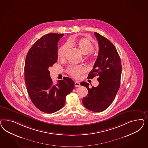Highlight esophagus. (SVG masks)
<instances>
[{"label": "esophagus", "instance_id": "esophagus-1", "mask_svg": "<svg viewBox=\"0 0 148 148\" xmlns=\"http://www.w3.org/2000/svg\"><path fill=\"white\" fill-rule=\"evenodd\" d=\"M75 87H80V82H79L78 81H75Z\"/></svg>", "mask_w": 148, "mask_h": 148}]
</instances>
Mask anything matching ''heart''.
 Returning <instances> with one entry per match:
<instances>
[{
  "label": "heart",
  "instance_id": "obj_1",
  "mask_svg": "<svg viewBox=\"0 0 148 148\" xmlns=\"http://www.w3.org/2000/svg\"><path fill=\"white\" fill-rule=\"evenodd\" d=\"M68 44L72 45H76L82 54L84 55L88 54L90 55V58H92L93 56H92V52L94 50V45L87 39L81 38L77 41H69L68 42ZM67 48V44L63 45L62 47H60L58 52V58H63ZM85 71V68L82 65H71L68 67L67 70V72L69 75L75 77H79L81 74H82Z\"/></svg>",
  "mask_w": 148,
  "mask_h": 148
}]
</instances>
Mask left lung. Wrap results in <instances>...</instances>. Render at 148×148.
<instances>
[{
    "label": "left lung",
    "mask_w": 148,
    "mask_h": 148,
    "mask_svg": "<svg viewBox=\"0 0 148 148\" xmlns=\"http://www.w3.org/2000/svg\"><path fill=\"white\" fill-rule=\"evenodd\" d=\"M94 35L98 40V55L88 78L98 76L99 85L89 88V84L84 81L81 82V85L86 87L88 92L82 99L84 106L92 111L100 112L108 108L119 90L121 63L114 45L97 32H94Z\"/></svg>",
    "instance_id": "left-lung-1"
}]
</instances>
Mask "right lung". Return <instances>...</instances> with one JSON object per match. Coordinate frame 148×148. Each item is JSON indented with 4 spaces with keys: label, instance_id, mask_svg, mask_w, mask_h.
<instances>
[{
    "label": "right lung",
    "instance_id": "1",
    "mask_svg": "<svg viewBox=\"0 0 148 148\" xmlns=\"http://www.w3.org/2000/svg\"><path fill=\"white\" fill-rule=\"evenodd\" d=\"M63 34H48L31 47L24 67L27 90L34 105L42 112L53 113L64 106L66 97L74 87L72 79L64 77L55 84L49 68L58 61V43Z\"/></svg>",
    "mask_w": 148,
    "mask_h": 148
}]
</instances>
